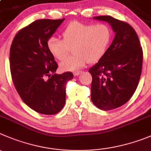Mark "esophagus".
<instances>
[{
	"label": "esophagus",
	"mask_w": 151,
	"mask_h": 151,
	"mask_svg": "<svg viewBox=\"0 0 151 151\" xmlns=\"http://www.w3.org/2000/svg\"><path fill=\"white\" fill-rule=\"evenodd\" d=\"M81 73V71H76L73 73V75L74 76H78V75H80Z\"/></svg>",
	"instance_id": "esophagus-1"
}]
</instances>
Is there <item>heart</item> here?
I'll return each instance as SVG.
<instances>
[{"mask_svg":"<svg viewBox=\"0 0 151 151\" xmlns=\"http://www.w3.org/2000/svg\"><path fill=\"white\" fill-rule=\"evenodd\" d=\"M63 40L50 37L47 49L55 59L62 61L73 49V57L60 64L63 70H76L87 62H98L105 54L112 37L110 27L105 24H84L73 21L62 32Z\"/></svg>","mask_w":151,"mask_h":151,"instance_id":"1","label":"heart"}]
</instances>
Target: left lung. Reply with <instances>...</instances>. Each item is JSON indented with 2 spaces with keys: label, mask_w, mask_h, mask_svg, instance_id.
<instances>
[{
  "label": "left lung",
  "mask_w": 151,
  "mask_h": 151,
  "mask_svg": "<svg viewBox=\"0 0 151 151\" xmlns=\"http://www.w3.org/2000/svg\"><path fill=\"white\" fill-rule=\"evenodd\" d=\"M111 25L115 38L104 56L90 68L91 100L102 110L121 107L130 99L141 76L143 52L134 29L111 16L94 17Z\"/></svg>",
  "instance_id": "8db88e82"
}]
</instances>
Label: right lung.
Wrapping results in <instances>:
<instances>
[{
    "instance_id": "obj_1",
    "label": "right lung",
    "mask_w": 151,
    "mask_h": 151,
    "mask_svg": "<svg viewBox=\"0 0 151 151\" xmlns=\"http://www.w3.org/2000/svg\"><path fill=\"white\" fill-rule=\"evenodd\" d=\"M64 18L41 19L18 31L10 47V71L21 99L38 113L54 115L66 100V84L71 72L56 74L58 64L47 49V40Z\"/></svg>"
}]
</instances>
